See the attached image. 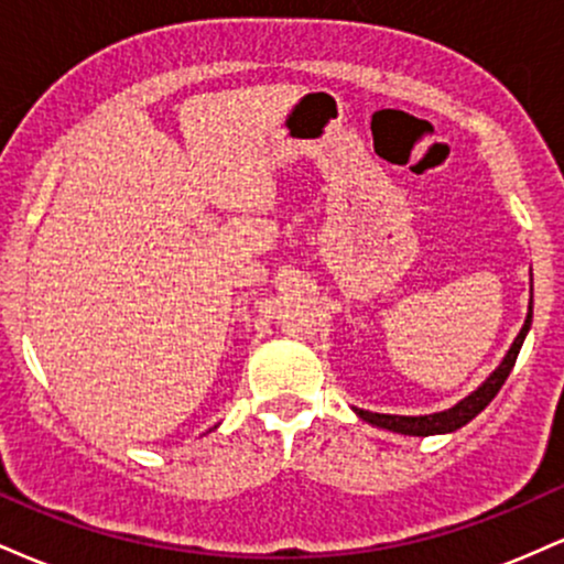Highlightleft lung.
<instances>
[{"mask_svg":"<svg viewBox=\"0 0 564 564\" xmlns=\"http://www.w3.org/2000/svg\"><path fill=\"white\" fill-rule=\"evenodd\" d=\"M530 323H533V296H530V304H528V318L522 323L520 334H517V339L511 341L509 352L503 355V360L498 364L496 371L490 373V377L485 379L475 392L467 394L464 400H458V403L448 408V411L426 413V416H394V413H373V411H364V408H352V411L358 413L366 424L379 426V430H387V432H398V435H408V437L448 435V432L462 430V426L469 424L477 413L485 411V405H488L498 394V390L503 387V381H507L511 368H514L517 355H520L522 341H525V336L530 332Z\"/></svg>","mask_w":564,"mask_h":564,"instance_id":"obj_1","label":"left lung"}]
</instances>
